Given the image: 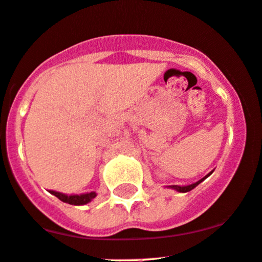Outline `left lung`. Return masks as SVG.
<instances>
[{
  "instance_id": "8db88e82",
  "label": "left lung",
  "mask_w": 262,
  "mask_h": 262,
  "mask_svg": "<svg viewBox=\"0 0 262 262\" xmlns=\"http://www.w3.org/2000/svg\"><path fill=\"white\" fill-rule=\"evenodd\" d=\"M212 171H214V170H211L210 173H209V174H206L205 177H204V178H201V179H200V180H198L196 183L189 184V185H182V186H180V185H169V186H166V188H169V189H174L175 191H179V192H188V191L192 190V189H194L195 186H198V185H199V184H200L201 182H204V180H205L206 178H208V177H210V175L212 174Z\"/></svg>"
}]
</instances>
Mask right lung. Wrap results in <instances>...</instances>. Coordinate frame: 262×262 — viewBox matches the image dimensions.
I'll return each instance as SVG.
<instances>
[{
    "instance_id": "add662e5",
    "label": "right lung",
    "mask_w": 262,
    "mask_h": 262,
    "mask_svg": "<svg viewBox=\"0 0 262 262\" xmlns=\"http://www.w3.org/2000/svg\"><path fill=\"white\" fill-rule=\"evenodd\" d=\"M52 195L58 198L59 200L63 201V203L71 204V205H85V204L91 203L94 198L97 196L96 191H91V192H84V194H63V192L59 191H54V190H48Z\"/></svg>"
}]
</instances>
